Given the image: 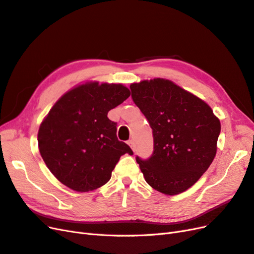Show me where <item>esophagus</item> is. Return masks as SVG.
Wrapping results in <instances>:
<instances>
[{
	"label": "esophagus",
	"mask_w": 254,
	"mask_h": 254,
	"mask_svg": "<svg viewBox=\"0 0 254 254\" xmlns=\"http://www.w3.org/2000/svg\"><path fill=\"white\" fill-rule=\"evenodd\" d=\"M128 145L130 146V147H131V149L134 151L135 150V145H134V141L133 140H129L128 141Z\"/></svg>",
	"instance_id": "obj_1"
}]
</instances>
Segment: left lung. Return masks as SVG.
<instances>
[{
    "label": "left lung",
    "mask_w": 254,
    "mask_h": 254,
    "mask_svg": "<svg viewBox=\"0 0 254 254\" xmlns=\"http://www.w3.org/2000/svg\"><path fill=\"white\" fill-rule=\"evenodd\" d=\"M130 90L152 129V155L146 160L135 158L144 178L160 193L180 194L213 162L220 122L202 99L171 80H143L132 83Z\"/></svg>",
    "instance_id": "left-lung-1"
}]
</instances>
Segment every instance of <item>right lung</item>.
Segmentation results:
<instances>
[{"label":"right lung","instance_id":"right-lung-1","mask_svg":"<svg viewBox=\"0 0 254 254\" xmlns=\"http://www.w3.org/2000/svg\"><path fill=\"white\" fill-rule=\"evenodd\" d=\"M130 96L121 83L88 82L70 90L41 123L38 145L51 173L67 188L90 191L111 178L121 156L133 155L118 140L108 112Z\"/></svg>","mask_w":254,"mask_h":254}]
</instances>
